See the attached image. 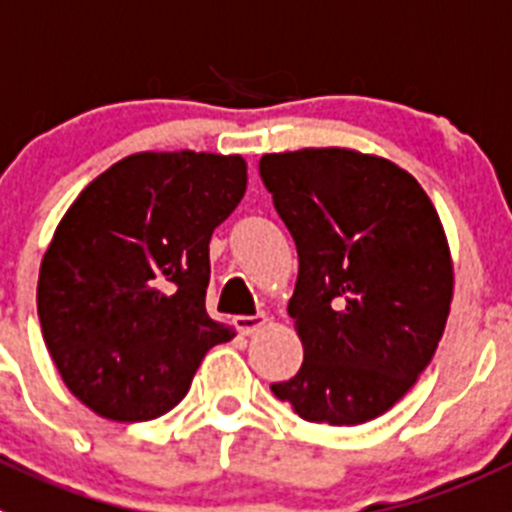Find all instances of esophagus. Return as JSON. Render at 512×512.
Instances as JSON below:
<instances>
[{
  "mask_svg": "<svg viewBox=\"0 0 512 512\" xmlns=\"http://www.w3.org/2000/svg\"><path fill=\"white\" fill-rule=\"evenodd\" d=\"M265 324H267L265 313H255V316H237V319H234V326L239 329V334H245V336L255 334V331Z\"/></svg>",
  "mask_w": 512,
  "mask_h": 512,
  "instance_id": "obj_1",
  "label": "esophagus"
}]
</instances>
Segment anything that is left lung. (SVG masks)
<instances>
[{
  "instance_id": "1",
  "label": "left lung",
  "mask_w": 512,
  "mask_h": 512,
  "mask_svg": "<svg viewBox=\"0 0 512 512\" xmlns=\"http://www.w3.org/2000/svg\"><path fill=\"white\" fill-rule=\"evenodd\" d=\"M298 250L288 301L303 365L275 398L303 421L357 426L390 411L434 357L449 316V245L416 178L342 147L260 158Z\"/></svg>"
}]
</instances>
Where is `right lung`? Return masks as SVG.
Here are the masks:
<instances>
[{
  "mask_svg": "<svg viewBox=\"0 0 512 512\" xmlns=\"http://www.w3.org/2000/svg\"><path fill=\"white\" fill-rule=\"evenodd\" d=\"M247 188L239 155L137 153L81 191L40 265L43 339L73 395L140 423L186 398L232 331L206 313L209 242Z\"/></svg>",
  "mask_w": 512,
  "mask_h": 512,
  "instance_id": "obj_1",
  "label": "right lung"
}]
</instances>
